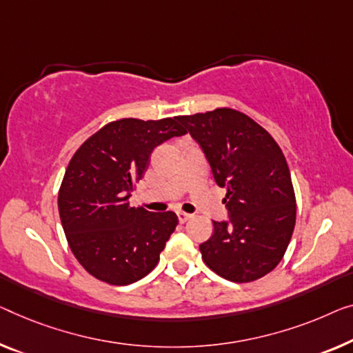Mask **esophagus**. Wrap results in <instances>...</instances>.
Returning <instances> with one entry per match:
<instances>
[{"instance_id": "34e87169", "label": "esophagus", "mask_w": 353, "mask_h": 353, "mask_svg": "<svg viewBox=\"0 0 353 353\" xmlns=\"http://www.w3.org/2000/svg\"><path fill=\"white\" fill-rule=\"evenodd\" d=\"M177 217H179V222L185 223L187 220L192 219V214H187V212H182V210H177Z\"/></svg>"}]
</instances>
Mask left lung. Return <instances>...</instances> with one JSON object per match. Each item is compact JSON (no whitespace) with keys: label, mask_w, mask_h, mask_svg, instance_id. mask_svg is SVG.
Wrapping results in <instances>:
<instances>
[{"label":"left lung","mask_w":353,"mask_h":353,"mask_svg":"<svg viewBox=\"0 0 353 353\" xmlns=\"http://www.w3.org/2000/svg\"><path fill=\"white\" fill-rule=\"evenodd\" d=\"M201 147L223 198L228 222H212L214 234L199 245L203 261L231 282H252L271 272L290 243L296 199L281 147L249 115L217 108L181 115Z\"/></svg>","instance_id":"left-lung-1"}]
</instances>
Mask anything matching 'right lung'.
Listing matches in <instances>:
<instances>
[{
    "label": "right lung",
    "mask_w": 353,
    "mask_h": 353,
    "mask_svg": "<svg viewBox=\"0 0 353 353\" xmlns=\"http://www.w3.org/2000/svg\"><path fill=\"white\" fill-rule=\"evenodd\" d=\"M185 133L179 117L120 119L104 125L72 155L59 192L60 220L71 252L98 281L128 285L159 263L177 215L131 208L128 199L152 150Z\"/></svg>",
    "instance_id": "obj_1"
}]
</instances>
